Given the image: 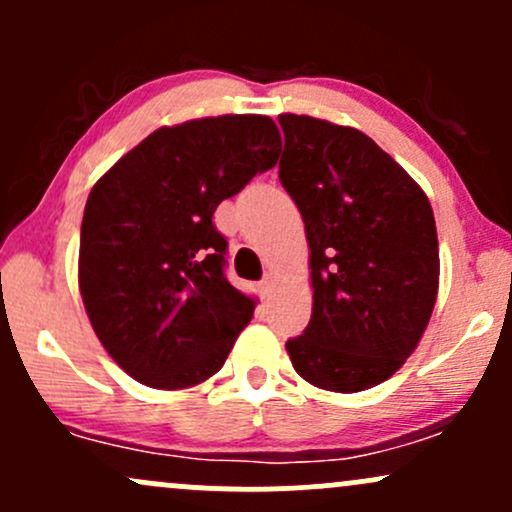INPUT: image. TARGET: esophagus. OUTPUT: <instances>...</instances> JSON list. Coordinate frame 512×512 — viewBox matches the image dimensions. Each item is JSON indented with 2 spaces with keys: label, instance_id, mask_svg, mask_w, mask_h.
I'll return each instance as SVG.
<instances>
[{
  "label": "esophagus",
  "instance_id": "34e87169",
  "mask_svg": "<svg viewBox=\"0 0 512 512\" xmlns=\"http://www.w3.org/2000/svg\"><path fill=\"white\" fill-rule=\"evenodd\" d=\"M274 286H276V276L272 272H267V274H264V279L260 281V289H262L264 296H269V293L274 291Z\"/></svg>",
  "mask_w": 512,
  "mask_h": 512
}]
</instances>
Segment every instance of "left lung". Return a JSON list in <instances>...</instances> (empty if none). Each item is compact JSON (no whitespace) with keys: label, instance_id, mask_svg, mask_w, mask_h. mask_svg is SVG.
Wrapping results in <instances>:
<instances>
[{"label":"left lung","instance_id":"8db88e82","mask_svg":"<svg viewBox=\"0 0 512 512\" xmlns=\"http://www.w3.org/2000/svg\"><path fill=\"white\" fill-rule=\"evenodd\" d=\"M279 180L305 223L313 315L289 339L310 385L361 392L395 375L438 296V233L426 192L354 127L279 115Z\"/></svg>","mask_w":512,"mask_h":512}]
</instances>
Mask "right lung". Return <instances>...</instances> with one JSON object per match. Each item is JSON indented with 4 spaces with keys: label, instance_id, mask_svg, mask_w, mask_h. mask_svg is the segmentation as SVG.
Instances as JSON below:
<instances>
[{
    "label": "right lung",
    "instance_id": "add662e5",
    "mask_svg": "<svg viewBox=\"0 0 512 512\" xmlns=\"http://www.w3.org/2000/svg\"><path fill=\"white\" fill-rule=\"evenodd\" d=\"M267 115H221L161 127L88 195L79 291L113 361L137 383L185 390L219 373L255 298L223 276L214 211L279 161Z\"/></svg>",
    "mask_w": 512,
    "mask_h": 512
}]
</instances>
